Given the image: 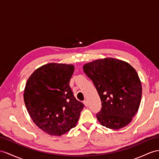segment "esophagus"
I'll list each match as a JSON object with an SVG mask.
<instances>
[{
	"instance_id": "obj_1",
	"label": "esophagus",
	"mask_w": 159,
	"mask_h": 159,
	"mask_svg": "<svg viewBox=\"0 0 159 159\" xmlns=\"http://www.w3.org/2000/svg\"><path fill=\"white\" fill-rule=\"evenodd\" d=\"M83 103L84 104V105H85V106H86V107H87L88 106V102H87V100H84V101H83Z\"/></svg>"
}]
</instances>
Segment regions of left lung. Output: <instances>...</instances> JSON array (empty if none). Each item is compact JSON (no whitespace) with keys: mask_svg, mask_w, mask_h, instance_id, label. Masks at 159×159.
<instances>
[{"mask_svg":"<svg viewBox=\"0 0 159 159\" xmlns=\"http://www.w3.org/2000/svg\"><path fill=\"white\" fill-rule=\"evenodd\" d=\"M83 68L102 101L96 116L99 123L112 129L128 125L138 110L142 97V84L135 69L125 61L113 58L94 60Z\"/></svg>","mask_w":159,"mask_h":159,"instance_id":"obj_1","label":"left lung"}]
</instances>
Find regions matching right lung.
<instances>
[{
    "label": "right lung",
    "instance_id": "1",
    "mask_svg": "<svg viewBox=\"0 0 159 159\" xmlns=\"http://www.w3.org/2000/svg\"><path fill=\"white\" fill-rule=\"evenodd\" d=\"M75 66L49 63L32 73L24 89V102L32 120L51 136H61L76 126L84 105L69 86Z\"/></svg>",
    "mask_w": 159,
    "mask_h": 159
}]
</instances>
